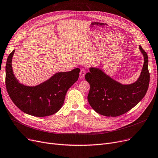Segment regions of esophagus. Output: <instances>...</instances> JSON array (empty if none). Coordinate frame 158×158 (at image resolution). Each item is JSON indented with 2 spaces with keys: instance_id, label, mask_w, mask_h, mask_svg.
Returning <instances> with one entry per match:
<instances>
[{
  "instance_id": "obj_1",
  "label": "esophagus",
  "mask_w": 158,
  "mask_h": 158,
  "mask_svg": "<svg viewBox=\"0 0 158 158\" xmlns=\"http://www.w3.org/2000/svg\"><path fill=\"white\" fill-rule=\"evenodd\" d=\"M85 73H86V70L85 69H81V71H80V73H79L80 77L81 78H83L85 76Z\"/></svg>"
}]
</instances>
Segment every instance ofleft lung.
<instances>
[{
	"mask_svg": "<svg viewBox=\"0 0 158 158\" xmlns=\"http://www.w3.org/2000/svg\"><path fill=\"white\" fill-rule=\"evenodd\" d=\"M144 63L138 80L130 85H122L98 68H89L85 79L90 85L88 101L98 114L118 117L127 113L145 97L150 81L148 56L140 45Z\"/></svg>",
	"mask_w": 158,
	"mask_h": 158,
	"instance_id": "obj_1",
	"label": "left lung"
}]
</instances>
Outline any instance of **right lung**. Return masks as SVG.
I'll return each instance as SVG.
<instances>
[{
    "label": "right lung",
    "instance_id": "1",
    "mask_svg": "<svg viewBox=\"0 0 158 158\" xmlns=\"http://www.w3.org/2000/svg\"><path fill=\"white\" fill-rule=\"evenodd\" d=\"M15 50L7 57L6 65V86L13 103L28 114L36 117L52 115L63 105L68 89L79 78L80 69L55 73L37 86L23 85L16 79L12 69Z\"/></svg>",
    "mask_w": 158,
    "mask_h": 158
}]
</instances>
